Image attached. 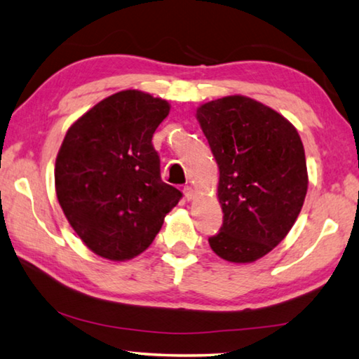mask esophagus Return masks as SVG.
Returning a JSON list of instances; mask_svg holds the SVG:
<instances>
[{
	"mask_svg": "<svg viewBox=\"0 0 359 359\" xmlns=\"http://www.w3.org/2000/svg\"><path fill=\"white\" fill-rule=\"evenodd\" d=\"M184 194H185V198L188 199V201H191V199L194 198V190H193V188L191 187H185L184 188Z\"/></svg>",
	"mask_w": 359,
	"mask_h": 359,
	"instance_id": "34e87169",
	"label": "esophagus"
}]
</instances>
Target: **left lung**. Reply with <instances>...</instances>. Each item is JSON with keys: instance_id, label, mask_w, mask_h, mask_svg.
Segmentation results:
<instances>
[{"instance_id": "left-lung-1", "label": "left lung", "mask_w": 359, "mask_h": 359, "mask_svg": "<svg viewBox=\"0 0 359 359\" xmlns=\"http://www.w3.org/2000/svg\"><path fill=\"white\" fill-rule=\"evenodd\" d=\"M217 161L223 210L210 248L229 263H253L274 250L293 228L309 175L299 133L274 109L242 95L196 109Z\"/></svg>"}]
</instances>
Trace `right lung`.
Listing matches in <instances>:
<instances>
[{"label": "right lung", "instance_id": "right-lung-1", "mask_svg": "<svg viewBox=\"0 0 359 359\" xmlns=\"http://www.w3.org/2000/svg\"><path fill=\"white\" fill-rule=\"evenodd\" d=\"M171 104L141 90L107 96L66 131L55 160L65 217L101 258H136L154 242L182 193L165 184L151 145Z\"/></svg>", "mask_w": 359, "mask_h": 359}]
</instances>
